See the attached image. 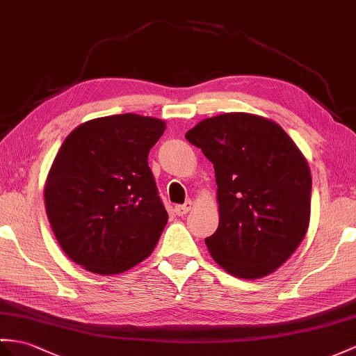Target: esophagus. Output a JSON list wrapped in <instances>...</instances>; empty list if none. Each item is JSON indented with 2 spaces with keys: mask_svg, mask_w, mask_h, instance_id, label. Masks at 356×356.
Listing matches in <instances>:
<instances>
[{
  "mask_svg": "<svg viewBox=\"0 0 356 356\" xmlns=\"http://www.w3.org/2000/svg\"><path fill=\"white\" fill-rule=\"evenodd\" d=\"M192 208H193V202L187 201L184 205H177L175 208H173V211H175V214H178V216H184L190 210H192Z\"/></svg>",
  "mask_w": 356,
  "mask_h": 356,
  "instance_id": "1",
  "label": "esophagus"
}]
</instances>
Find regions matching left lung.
<instances>
[{
    "mask_svg": "<svg viewBox=\"0 0 356 356\" xmlns=\"http://www.w3.org/2000/svg\"><path fill=\"white\" fill-rule=\"evenodd\" d=\"M213 163L219 227L205 238L225 272L241 280L273 273L309 227L311 170L273 120L250 113L207 118L186 133Z\"/></svg>",
    "mask_w": 356,
    "mask_h": 356,
    "instance_id": "left-lung-1",
    "label": "left lung"
}]
</instances>
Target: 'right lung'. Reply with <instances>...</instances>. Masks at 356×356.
<instances>
[{"mask_svg":"<svg viewBox=\"0 0 356 356\" xmlns=\"http://www.w3.org/2000/svg\"><path fill=\"white\" fill-rule=\"evenodd\" d=\"M166 129L134 113L88 120L60 146L43 187L54 236L74 263L118 275L151 255L168 223L148 166Z\"/></svg>","mask_w":356,"mask_h":356,"instance_id":"obj_1","label":"right lung"}]
</instances>
